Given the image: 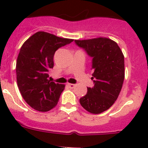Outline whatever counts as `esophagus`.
<instances>
[{
  "mask_svg": "<svg viewBox=\"0 0 148 148\" xmlns=\"http://www.w3.org/2000/svg\"><path fill=\"white\" fill-rule=\"evenodd\" d=\"M67 85L70 88H74V87H75V84H67Z\"/></svg>",
  "mask_w": 148,
  "mask_h": 148,
  "instance_id": "1",
  "label": "esophagus"
}]
</instances>
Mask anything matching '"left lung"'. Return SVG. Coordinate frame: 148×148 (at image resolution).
Wrapping results in <instances>:
<instances>
[{
  "label": "left lung",
  "instance_id": "obj_1",
  "mask_svg": "<svg viewBox=\"0 0 148 148\" xmlns=\"http://www.w3.org/2000/svg\"><path fill=\"white\" fill-rule=\"evenodd\" d=\"M76 45L91 57V79L95 86L88 88L80 103L91 114H101L114 103L121 90L124 79V57L114 40L107 38L75 40Z\"/></svg>",
  "mask_w": 148,
  "mask_h": 148
}]
</instances>
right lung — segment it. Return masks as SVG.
<instances>
[{"label":"right lung","mask_w":148,"mask_h":148,"mask_svg":"<svg viewBox=\"0 0 148 148\" xmlns=\"http://www.w3.org/2000/svg\"><path fill=\"white\" fill-rule=\"evenodd\" d=\"M38 31L23 44L16 63L17 86L21 96L34 110L46 112L57 105L64 84L49 81L55 51L73 41Z\"/></svg>","instance_id":"obj_1"}]
</instances>
